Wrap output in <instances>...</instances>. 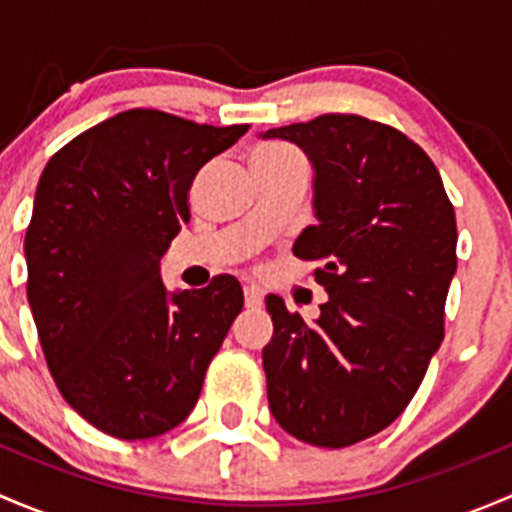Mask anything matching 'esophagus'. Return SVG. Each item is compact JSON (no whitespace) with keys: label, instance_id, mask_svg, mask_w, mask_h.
I'll list each match as a JSON object with an SVG mask.
<instances>
[{"label":"esophagus","instance_id":"1","mask_svg":"<svg viewBox=\"0 0 512 512\" xmlns=\"http://www.w3.org/2000/svg\"><path fill=\"white\" fill-rule=\"evenodd\" d=\"M242 292H245V307H247V309L260 307V304H262V292H260V287L245 285V287H242Z\"/></svg>","mask_w":512,"mask_h":512}]
</instances>
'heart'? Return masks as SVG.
I'll return each instance as SVG.
<instances>
[{
  "label": "heart",
  "instance_id": "b5f03b06",
  "mask_svg": "<svg viewBox=\"0 0 512 512\" xmlns=\"http://www.w3.org/2000/svg\"><path fill=\"white\" fill-rule=\"evenodd\" d=\"M292 158H299V156L294 151H289V148L267 146V148H262V151H257L255 158H252V160H265V163H282V160H292Z\"/></svg>",
  "mask_w": 512,
  "mask_h": 512
}]
</instances>
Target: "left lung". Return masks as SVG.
I'll use <instances>...</instances> for the list:
<instances>
[{"label":"left lung","mask_w":512,"mask_h":512,"mask_svg":"<svg viewBox=\"0 0 512 512\" xmlns=\"http://www.w3.org/2000/svg\"><path fill=\"white\" fill-rule=\"evenodd\" d=\"M260 138L312 163L317 225L292 250L322 262L314 277L329 294L312 324L267 297V401L289 436L352 446L401 416L441 347L456 213L431 158L384 123L324 113Z\"/></svg>","instance_id":"left-lung-1"}]
</instances>
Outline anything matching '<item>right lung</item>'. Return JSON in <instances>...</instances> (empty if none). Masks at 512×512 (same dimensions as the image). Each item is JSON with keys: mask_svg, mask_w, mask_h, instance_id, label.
<instances>
[{"mask_svg": "<svg viewBox=\"0 0 512 512\" xmlns=\"http://www.w3.org/2000/svg\"><path fill=\"white\" fill-rule=\"evenodd\" d=\"M245 131L131 108L41 173L24 237L29 307L61 396L108 436L146 441L183 423L240 314L235 277L170 292L160 260L190 220L195 175Z\"/></svg>", "mask_w": 512, "mask_h": 512, "instance_id": "add662e5", "label": "right lung"}]
</instances>
